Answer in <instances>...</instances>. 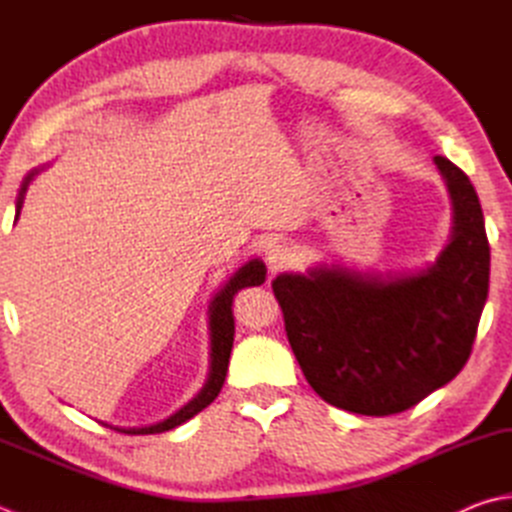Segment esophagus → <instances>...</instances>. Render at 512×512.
I'll list each match as a JSON object with an SVG mask.
<instances>
[{
	"instance_id": "obj_1",
	"label": "esophagus",
	"mask_w": 512,
	"mask_h": 512,
	"mask_svg": "<svg viewBox=\"0 0 512 512\" xmlns=\"http://www.w3.org/2000/svg\"><path fill=\"white\" fill-rule=\"evenodd\" d=\"M267 263H269V267H272V272H281V269L294 263V249L287 243L272 245L267 252Z\"/></svg>"
}]
</instances>
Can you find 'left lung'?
<instances>
[{
  "label": "left lung",
  "instance_id": "8db88e82",
  "mask_svg": "<svg viewBox=\"0 0 512 512\" xmlns=\"http://www.w3.org/2000/svg\"><path fill=\"white\" fill-rule=\"evenodd\" d=\"M455 227L419 274L361 276L318 267L272 283L287 341L323 401L368 417L417 406L470 359L488 298L490 245L468 176L437 156Z\"/></svg>",
  "mask_w": 512,
  "mask_h": 512
}]
</instances>
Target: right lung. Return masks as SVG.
<instances>
[{"label":"right lung","instance_id":"obj_1","mask_svg":"<svg viewBox=\"0 0 512 512\" xmlns=\"http://www.w3.org/2000/svg\"><path fill=\"white\" fill-rule=\"evenodd\" d=\"M37 171H33L31 176L24 180L22 191H19V200H17V216L19 209H22V198L26 194L28 182L33 180ZM265 281V265L260 260H249L245 267H240L238 272L229 278V283L220 289L218 296L211 303V372H209V381L205 383V388L200 390L198 397L191 399L185 408H180L176 414H171L169 419L156 423V426L149 428H129L122 430L127 435H158V432H165L180 426L187 419L194 417L200 410H205L211 401L218 397V392L223 390L225 376H227V365H229V354H231V345H234V312H231V303H234V296L240 292L243 287H254Z\"/></svg>","mask_w":512,"mask_h":512}]
</instances>
